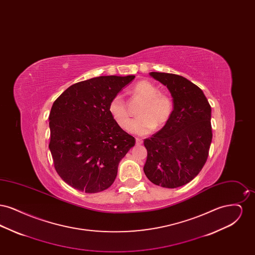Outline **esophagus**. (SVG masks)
I'll return each instance as SVG.
<instances>
[{
	"mask_svg": "<svg viewBox=\"0 0 255 255\" xmlns=\"http://www.w3.org/2000/svg\"><path fill=\"white\" fill-rule=\"evenodd\" d=\"M142 138H140V137H136L135 138V143H136V145H140L141 143H142Z\"/></svg>",
	"mask_w": 255,
	"mask_h": 255,
	"instance_id": "34e87169",
	"label": "esophagus"
}]
</instances>
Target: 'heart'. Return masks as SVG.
Wrapping results in <instances>:
<instances>
[{
    "instance_id": "obj_1",
    "label": "heart",
    "mask_w": 255,
    "mask_h": 255,
    "mask_svg": "<svg viewBox=\"0 0 255 255\" xmlns=\"http://www.w3.org/2000/svg\"><path fill=\"white\" fill-rule=\"evenodd\" d=\"M132 93L134 97L141 99L143 104L138 109L140 117L131 122L130 126V112L123 97L116 96L110 101V115L122 129H127L129 126L132 133L147 134L156 126L161 127L169 122L174 111L173 100L169 96L161 94L157 86L142 80L133 86Z\"/></svg>"
}]
</instances>
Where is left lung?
<instances>
[{
	"mask_svg": "<svg viewBox=\"0 0 255 255\" xmlns=\"http://www.w3.org/2000/svg\"><path fill=\"white\" fill-rule=\"evenodd\" d=\"M150 75L168 88L174 111L169 122L144 139L143 170L154 184L176 188L191 182L206 163L212 140L211 107L203 91L183 76Z\"/></svg>",
	"mask_w": 255,
	"mask_h": 255,
	"instance_id": "left-lung-1",
	"label": "left lung"
}]
</instances>
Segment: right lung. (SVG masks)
<instances>
[{
  "label": "right lung",
  "mask_w": 255,
  "mask_h": 255,
  "mask_svg": "<svg viewBox=\"0 0 255 255\" xmlns=\"http://www.w3.org/2000/svg\"><path fill=\"white\" fill-rule=\"evenodd\" d=\"M134 75L99 76L63 92L49 113V150L61 179L85 193L113 184L135 139L109 113L110 101Z\"/></svg>",
  "instance_id": "1"
}]
</instances>
